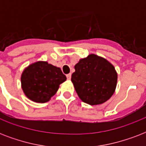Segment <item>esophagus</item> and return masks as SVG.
<instances>
[{
	"instance_id": "1",
	"label": "esophagus",
	"mask_w": 146,
	"mask_h": 146,
	"mask_svg": "<svg viewBox=\"0 0 146 146\" xmlns=\"http://www.w3.org/2000/svg\"><path fill=\"white\" fill-rule=\"evenodd\" d=\"M66 78H67V80H70L71 79V73H69V74H67L66 75Z\"/></svg>"
}]
</instances>
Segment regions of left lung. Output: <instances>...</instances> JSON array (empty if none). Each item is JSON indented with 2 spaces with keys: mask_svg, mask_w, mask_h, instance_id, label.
<instances>
[{
  "mask_svg": "<svg viewBox=\"0 0 146 146\" xmlns=\"http://www.w3.org/2000/svg\"><path fill=\"white\" fill-rule=\"evenodd\" d=\"M74 68L71 81L82 102L96 105L112 96L117 86V74L114 66L106 59L90 54L80 60Z\"/></svg>",
  "mask_w": 146,
  "mask_h": 146,
  "instance_id": "obj_1",
  "label": "left lung"
}]
</instances>
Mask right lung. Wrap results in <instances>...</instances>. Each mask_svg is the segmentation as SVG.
Here are the masks:
<instances>
[{
    "label": "right lung",
    "instance_id": "right-lung-1",
    "mask_svg": "<svg viewBox=\"0 0 146 146\" xmlns=\"http://www.w3.org/2000/svg\"><path fill=\"white\" fill-rule=\"evenodd\" d=\"M66 77L59 67L45 61H38L24 70L21 76L22 89L35 102H48Z\"/></svg>",
    "mask_w": 146,
    "mask_h": 146
}]
</instances>
